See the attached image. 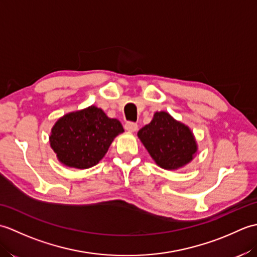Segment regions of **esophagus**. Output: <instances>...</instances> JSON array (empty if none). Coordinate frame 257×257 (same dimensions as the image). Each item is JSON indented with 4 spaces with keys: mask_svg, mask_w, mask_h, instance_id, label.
<instances>
[{
    "mask_svg": "<svg viewBox=\"0 0 257 257\" xmlns=\"http://www.w3.org/2000/svg\"><path fill=\"white\" fill-rule=\"evenodd\" d=\"M124 129L129 133H135V132H137L138 124L135 123V122H132V121H128V122H125V124H124Z\"/></svg>",
    "mask_w": 257,
    "mask_h": 257,
    "instance_id": "34e87169",
    "label": "esophagus"
}]
</instances>
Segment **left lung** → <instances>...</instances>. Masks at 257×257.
I'll return each instance as SVG.
<instances>
[{
  "instance_id": "8db88e82",
  "label": "left lung",
  "mask_w": 257,
  "mask_h": 257,
  "mask_svg": "<svg viewBox=\"0 0 257 257\" xmlns=\"http://www.w3.org/2000/svg\"><path fill=\"white\" fill-rule=\"evenodd\" d=\"M138 138L154 161L165 170L187 166L198 152L191 129L166 111L155 112L150 123L138 132Z\"/></svg>"
}]
</instances>
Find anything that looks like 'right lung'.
<instances>
[{"label":"right lung","mask_w":257,"mask_h":257,"mask_svg":"<svg viewBox=\"0 0 257 257\" xmlns=\"http://www.w3.org/2000/svg\"><path fill=\"white\" fill-rule=\"evenodd\" d=\"M122 133L118 119L109 118L92 105L59 118L51 130L50 144L62 165L88 169L105 157L113 139Z\"/></svg>","instance_id":"add662e5"}]
</instances>
